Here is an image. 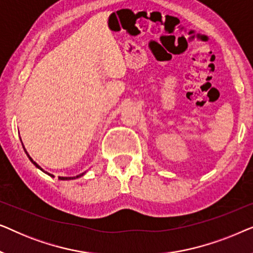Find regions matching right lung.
<instances>
[{
  "label": "right lung",
  "instance_id": "1",
  "mask_svg": "<svg viewBox=\"0 0 253 253\" xmlns=\"http://www.w3.org/2000/svg\"><path fill=\"white\" fill-rule=\"evenodd\" d=\"M24 150H25V148H24ZM25 152H26V150H25ZM26 154H27V152H26ZM27 157H29V159H30V160L33 162V165H34V166H36V167H38V168H39V169H41V167H40V166H39V165H38L36 161H33V159H32V158H31L29 154H27ZM41 170H42V169H41ZM42 171H43V170H42ZM44 172H46V171H44ZM46 174H48V172H46ZM48 175H49V176H51V177H54V176H53V175H51V174H48ZM82 175H83V174H82ZM82 175H78V176H76V177H58V179H63V181H65V179H74V178H77V177H79V176H82Z\"/></svg>",
  "mask_w": 253,
  "mask_h": 253
}]
</instances>
